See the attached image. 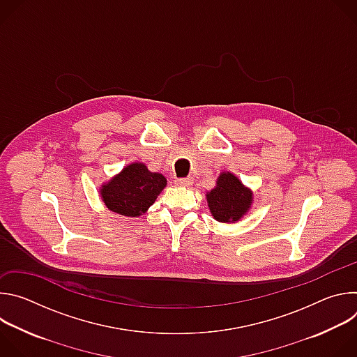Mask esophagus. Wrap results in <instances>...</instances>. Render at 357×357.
Wrapping results in <instances>:
<instances>
[{
    "label": "esophagus",
    "instance_id": "34e87169",
    "mask_svg": "<svg viewBox=\"0 0 357 357\" xmlns=\"http://www.w3.org/2000/svg\"><path fill=\"white\" fill-rule=\"evenodd\" d=\"M193 182L192 178H176L175 179V185L178 186H190Z\"/></svg>",
    "mask_w": 357,
    "mask_h": 357
}]
</instances>
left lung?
Masks as SVG:
<instances>
[{"mask_svg": "<svg viewBox=\"0 0 357 357\" xmlns=\"http://www.w3.org/2000/svg\"><path fill=\"white\" fill-rule=\"evenodd\" d=\"M212 216L222 223H236L251 208L252 193L231 172H222L216 186L206 193Z\"/></svg>", "mask_w": 357, "mask_h": 357, "instance_id": "8db88e82", "label": "left lung"}]
</instances>
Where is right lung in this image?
Masks as SVG:
<instances>
[{
	"instance_id": "right-lung-1",
	"label": "right lung",
	"mask_w": 357,
	"mask_h": 357,
	"mask_svg": "<svg viewBox=\"0 0 357 357\" xmlns=\"http://www.w3.org/2000/svg\"><path fill=\"white\" fill-rule=\"evenodd\" d=\"M165 186L164 175L134 162L101 186L100 196L110 212L137 218L149 209Z\"/></svg>"
}]
</instances>
